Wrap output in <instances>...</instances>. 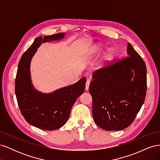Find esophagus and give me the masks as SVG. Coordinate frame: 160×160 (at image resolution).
<instances>
[{
  "label": "esophagus",
  "mask_w": 160,
  "mask_h": 160,
  "mask_svg": "<svg viewBox=\"0 0 160 160\" xmlns=\"http://www.w3.org/2000/svg\"><path fill=\"white\" fill-rule=\"evenodd\" d=\"M89 85H90V81L88 79L86 81V83H85V89L88 91L89 89Z\"/></svg>",
  "instance_id": "34e87169"
}]
</instances>
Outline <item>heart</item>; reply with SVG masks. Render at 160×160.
<instances>
[{"label": "heart", "instance_id": "obj_1", "mask_svg": "<svg viewBox=\"0 0 160 160\" xmlns=\"http://www.w3.org/2000/svg\"><path fill=\"white\" fill-rule=\"evenodd\" d=\"M103 50H104V48L103 47V46L101 45H98L93 48V50H92V52H93V54H98V53L101 52ZM115 54V52L113 49H109L108 51V52H106V54L105 55V59L106 60H111V59H113V57H114Z\"/></svg>", "mask_w": 160, "mask_h": 160}]
</instances>
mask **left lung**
Wrapping results in <instances>:
<instances>
[{
  "label": "left lung",
  "instance_id": "left-lung-1",
  "mask_svg": "<svg viewBox=\"0 0 160 160\" xmlns=\"http://www.w3.org/2000/svg\"><path fill=\"white\" fill-rule=\"evenodd\" d=\"M127 52V57L94 71L89 85L93 120L107 131L129 126L146 98V63L130 43Z\"/></svg>",
  "mask_w": 160,
  "mask_h": 160
}]
</instances>
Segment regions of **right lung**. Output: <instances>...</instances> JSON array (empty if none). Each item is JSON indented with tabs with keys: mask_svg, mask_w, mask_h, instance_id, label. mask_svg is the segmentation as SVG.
<instances>
[{
	"mask_svg": "<svg viewBox=\"0 0 160 160\" xmlns=\"http://www.w3.org/2000/svg\"><path fill=\"white\" fill-rule=\"evenodd\" d=\"M65 33L36 38L23 53L18 62L15 79V94L19 109L27 122L37 128L55 130L68 120L72 106L83 93L86 78L51 93L37 91L31 83L30 64L32 56L42 42L61 40Z\"/></svg>",
	"mask_w": 160,
	"mask_h": 160,
	"instance_id": "obj_1",
	"label": "right lung"
}]
</instances>
